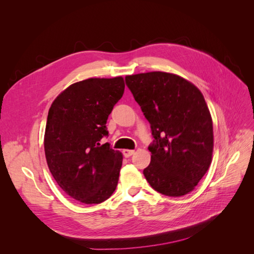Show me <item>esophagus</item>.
Masks as SVG:
<instances>
[{"instance_id": "obj_1", "label": "esophagus", "mask_w": 254, "mask_h": 254, "mask_svg": "<svg viewBox=\"0 0 254 254\" xmlns=\"http://www.w3.org/2000/svg\"><path fill=\"white\" fill-rule=\"evenodd\" d=\"M134 153V150L132 149H123V155H124L126 158L131 157Z\"/></svg>"}]
</instances>
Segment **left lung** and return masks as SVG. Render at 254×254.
I'll use <instances>...</instances> for the list:
<instances>
[{
  "mask_svg": "<svg viewBox=\"0 0 254 254\" xmlns=\"http://www.w3.org/2000/svg\"><path fill=\"white\" fill-rule=\"evenodd\" d=\"M125 80L153 136L150 164L143 171L146 180L165 196L189 194L212 162L213 123L202 93L165 72L129 75Z\"/></svg>",
  "mask_w": 254,
  "mask_h": 254,
  "instance_id": "1",
  "label": "left lung"
}]
</instances>
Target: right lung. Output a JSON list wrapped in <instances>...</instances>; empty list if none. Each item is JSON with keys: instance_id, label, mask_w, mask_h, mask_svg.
I'll return each mask as SVG.
<instances>
[{"instance_id": "1", "label": "right lung", "mask_w": 254, "mask_h": 254, "mask_svg": "<svg viewBox=\"0 0 254 254\" xmlns=\"http://www.w3.org/2000/svg\"><path fill=\"white\" fill-rule=\"evenodd\" d=\"M124 90L121 76L89 78L61 92L49 110L45 158L58 186L75 200L101 203L117 189L123 156L101 140Z\"/></svg>"}]
</instances>
